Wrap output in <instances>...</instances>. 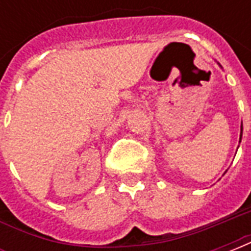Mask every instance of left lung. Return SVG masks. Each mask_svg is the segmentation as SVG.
<instances>
[{"instance_id":"left-lung-1","label":"left lung","mask_w":251,"mask_h":251,"mask_svg":"<svg viewBox=\"0 0 251 251\" xmlns=\"http://www.w3.org/2000/svg\"><path fill=\"white\" fill-rule=\"evenodd\" d=\"M241 137H242V126H241Z\"/></svg>"}]
</instances>
